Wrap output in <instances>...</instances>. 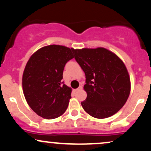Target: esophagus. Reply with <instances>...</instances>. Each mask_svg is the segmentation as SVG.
Listing matches in <instances>:
<instances>
[{"label":"esophagus","mask_w":151,"mask_h":151,"mask_svg":"<svg viewBox=\"0 0 151 151\" xmlns=\"http://www.w3.org/2000/svg\"><path fill=\"white\" fill-rule=\"evenodd\" d=\"M82 89V86H79V87H78L77 89L74 90V91H79V90H80V89Z\"/></svg>","instance_id":"esophagus-1"}]
</instances>
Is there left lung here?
<instances>
[{
  "label": "left lung",
  "mask_w": 151,
  "mask_h": 151,
  "mask_svg": "<svg viewBox=\"0 0 151 151\" xmlns=\"http://www.w3.org/2000/svg\"><path fill=\"white\" fill-rule=\"evenodd\" d=\"M74 59L85 73L87 97L81 102L84 111L96 119L117 113L129 98L131 82L124 62L103 47L73 50Z\"/></svg>",
  "instance_id": "obj_1"
}]
</instances>
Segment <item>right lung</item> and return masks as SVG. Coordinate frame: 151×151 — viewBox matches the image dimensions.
<instances>
[{
    "instance_id": "obj_1",
    "label": "right lung",
    "mask_w": 151,
    "mask_h": 151,
    "mask_svg": "<svg viewBox=\"0 0 151 151\" xmlns=\"http://www.w3.org/2000/svg\"><path fill=\"white\" fill-rule=\"evenodd\" d=\"M73 49L52 45L43 47L29 59L22 75V89L28 105L40 116L58 118L65 112L72 89L65 85L63 71L74 58Z\"/></svg>"
}]
</instances>
